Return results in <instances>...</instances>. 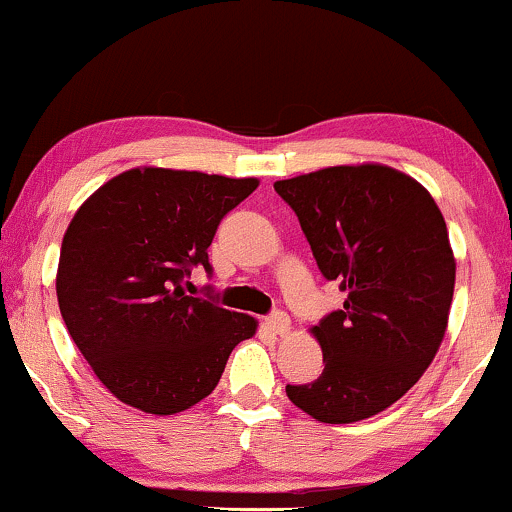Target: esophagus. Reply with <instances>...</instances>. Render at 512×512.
I'll return each instance as SVG.
<instances>
[{
  "label": "esophagus",
  "mask_w": 512,
  "mask_h": 512,
  "mask_svg": "<svg viewBox=\"0 0 512 512\" xmlns=\"http://www.w3.org/2000/svg\"><path fill=\"white\" fill-rule=\"evenodd\" d=\"M264 327H267L269 332L279 334V337H286V334L291 332V320L286 313H274L264 320Z\"/></svg>",
  "instance_id": "esophagus-1"
}]
</instances>
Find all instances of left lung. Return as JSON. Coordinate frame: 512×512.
<instances>
[{
  "instance_id": "8db88e82",
  "label": "left lung",
  "mask_w": 512,
  "mask_h": 512,
  "mask_svg": "<svg viewBox=\"0 0 512 512\" xmlns=\"http://www.w3.org/2000/svg\"><path fill=\"white\" fill-rule=\"evenodd\" d=\"M296 211L325 279L344 308L310 327L325 370L286 385L322 424H354L395 404L443 344L455 291V255L436 199L383 163H351L276 180Z\"/></svg>"
}]
</instances>
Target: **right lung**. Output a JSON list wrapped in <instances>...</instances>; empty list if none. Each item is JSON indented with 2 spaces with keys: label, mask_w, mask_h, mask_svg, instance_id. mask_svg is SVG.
I'll return each mask as SVG.
<instances>
[{
  "label": "right lung",
  "mask_w": 512,
  "mask_h": 512,
  "mask_svg": "<svg viewBox=\"0 0 512 512\" xmlns=\"http://www.w3.org/2000/svg\"><path fill=\"white\" fill-rule=\"evenodd\" d=\"M257 178L139 166L76 209L62 238L57 303L74 344L110 395L146 414L195 407L257 320L187 296L192 267Z\"/></svg>",
  "instance_id": "add662e5"
}]
</instances>
